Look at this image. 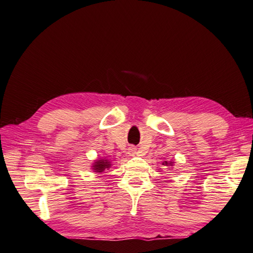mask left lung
Returning <instances> with one entry per match:
<instances>
[{
  "instance_id": "8db88e82",
  "label": "left lung",
  "mask_w": 253,
  "mask_h": 253,
  "mask_svg": "<svg viewBox=\"0 0 253 253\" xmlns=\"http://www.w3.org/2000/svg\"><path fill=\"white\" fill-rule=\"evenodd\" d=\"M162 165L164 166H166V167H171V166H173V162L172 161H165V162H162Z\"/></svg>"
}]
</instances>
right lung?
<instances>
[{"mask_svg":"<svg viewBox=\"0 0 253 253\" xmlns=\"http://www.w3.org/2000/svg\"><path fill=\"white\" fill-rule=\"evenodd\" d=\"M110 166H111L110 161H108L106 158H102V159L95 160V162L92 166V170L96 173H102L104 172V170L110 168Z\"/></svg>","mask_w":253,"mask_h":253,"instance_id":"right-lung-1","label":"right lung"}]
</instances>
